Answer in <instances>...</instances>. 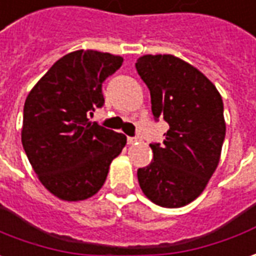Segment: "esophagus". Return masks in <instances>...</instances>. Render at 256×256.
Listing matches in <instances>:
<instances>
[{
	"mask_svg": "<svg viewBox=\"0 0 256 256\" xmlns=\"http://www.w3.org/2000/svg\"><path fill=\"white\" fill-rule=\"evenodd\" d=\"M139 140L138 136H128L126 138V142H128V145H134V144H136Z\"/></svg>",
	"mask_w": 256,
	"mask_h": 256,
	"instance_id": "obj_1",
	"label": "esophagus"
}]
</instances>
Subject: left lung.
<instances>
[{
  "mask_svg": "<svg viewBox=\"0 0 256 256\" xmlns=\"http://www.w3.org/2000/svg\"><path fill=\"white\" fill-rule=\"evenodd\" d=\"M135 68L150 90L153 117L170 126L163 144H150L153 160L138 170L139 185L156 205L181 208L202 194L219 164L223 100L202 72L170 54L144 56Z\"/></svg>",
  "mask_w": 256,
  "mask_h": 256,
  "instance_id": "1",
  "label": "left lung"
}]
</instances>
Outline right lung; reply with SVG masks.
I'll return each instance as SVG.
<instances>
[{
	"mask_svg": "<svg viewBox=\"0 0 256 256\" xmlns=\"http://www.w3.org/2000/svg\"><path fill=\"white\" fill-rule=\"evenodd\" d=\"M122 57L78 50L60 58L26 98L22 145L38 180L64 200H84L103 186L112 158L126 144L122 134L92 124L104 104L103 82Z\"/></svg>",
	"mask_w": 256,
	"mask_h": 256,
	"instance_id": "1",
	"label": "right lung"
}]
</instances>
